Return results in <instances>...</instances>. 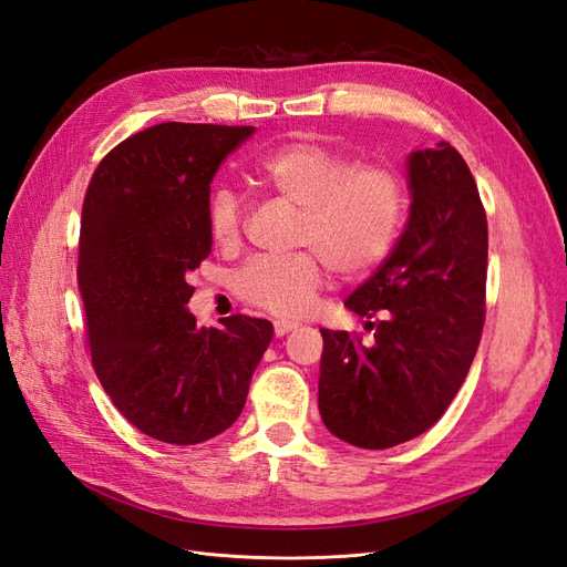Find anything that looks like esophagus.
<instances>
[{
    "instance_id": "34e87169",
    "label": "esophagus",
    "mask_w": 567,
    "mask_h": 567,
    "mask_svg": "<svg viewBox=\"0 0 567 567\" xmlns=\"http://www.w3.org/2000/svg\"><path fill=\"white\" fill-rule=\"evenodd\" d=\"M293 329H298V321H288V319H277L274 321V333L277 336H286Z\"/></svg>"
}]
</instances>
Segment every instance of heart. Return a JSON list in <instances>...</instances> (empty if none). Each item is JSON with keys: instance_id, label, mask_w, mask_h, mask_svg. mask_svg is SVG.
I'll use <instances>...</instances> for the list:
<instances>
[{"instance_id": "obj_1", "label": "heart", "mask_w": 567, "mask_h": 567, "mask_svg": "<svg viewBox=\"0 0 567 567\" xmlns=\"http://www.w3.org/2000/svg\"><path fill=\"white\" fill-rule=\"evenodd\" d=\"M248 179L269 196L298 208L293 244L286 257H252L234 277L236 296L279 317L310 310L323 271L359 279L379 267L402 231L409 194L398 167L354 163L315 142L269 148L248 167ZM205 227L213 244L231 250L241 241L244 203L219 186L205 203Z\"/></svg>"}]
</instances>
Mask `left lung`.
I'll return each instance as SVG.
<instances>
[{"mask_svg": "<svg viewBox=\"0 0 567 567\" xmlns=\"http://www.w3.org/2000/svg\"><path fill=\"white\" fill-rule=\"evenodd\" d=\"M406 229L346 300L373 342L321 329L319 414L362 450H388L431 427L466 381L485 323L487 215L447 142L409 156Z\"/></svg>", "mask_w": 567, "mask_h": 567, "instance_id": "obj_1", "label": "left lung"}]
</instances>
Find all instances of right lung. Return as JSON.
I'll return each instance as SVG.
<instances>
[{"mask_svg":"<svg viewBox=\"0 0 567 567\" xmlns=\"http://www.w3.org/2000/svg\"><path fill=\"white\" fill-rule=\"evenodd\" d=\"M255 127L161 123L111 148L82 203L78 286L92 367L134 427L167 444L210 440L244 411L274 336L234 315L198 329L188 271L210 255V182Z\"/></svg>","mask_w":567,"mask_h":567,"instance_id":"right-lung-1","label":"right lung"}]
</instances>
